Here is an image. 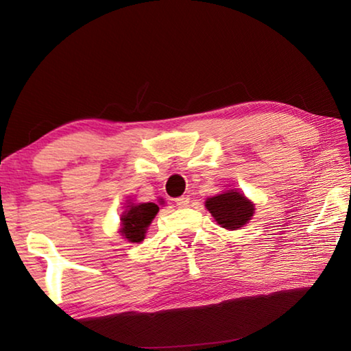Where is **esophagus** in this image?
I'll list each match as a JSON object with an SVG mask.
<instances>
[{"label": "esophagus", "instance_id": "esophagus-1", "mask_svg": "<svg viewBox=\"0 0 351 351\" xmlns=\"http://www.w3.org/2000/svg\"><path fill=\"white\" fill-rule=\"evenodd\" d=\"M189 203H190L189 197H180V198H176V206H178V207H187Z\"/></svg>", "mask_w": 351, "mask_h": 351}]
</instances>
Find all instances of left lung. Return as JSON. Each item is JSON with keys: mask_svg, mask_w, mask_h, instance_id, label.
Masks as SVG:
<instances>
[{"mask_svg": "<svg viewBox=\"0 0 351 351\" xmlns=\"http://www.w3.org/2000/svg\"><path fill=\"white\" fill-rule=\"evenodd\" d=\"M207 210L224 229H239L245 226L254 215V204L240 192H229L217 195L206 201Z\"/></svg>", "mask_w": 351, "mask_h": 351, "instance_id": "obj_1", "label": "left lung"}]
</instances>
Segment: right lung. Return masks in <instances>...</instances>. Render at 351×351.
<instances>
[{
    "mask_svg": "<svg viewBox=\"0 0 351 351\" xmlns=\"http://www.w3.org/2000/svg\"><path fill=\"white\" fill-rule=\"evenodd\" d=\"M158 210L159 207L154 203L128 206V210L123 212L121 218L122 235L133 243H139L144 240L148 224L152 223V219L156 215Z\"/></svg>",
    "mask_w": 351,
    "mask_h": 351,
    "instance_id": "1",
    "label": "right lung"
}]
</instances>
